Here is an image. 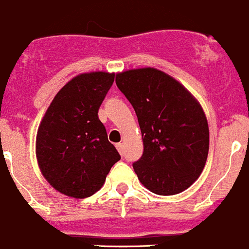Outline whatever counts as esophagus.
Segmentation results:
<instances>
[{
  "label": "esophagus",
  "mask_w": 249,
  "mask_h": 249,
  "mask_svg": "<svg viewBox=\"0 0 249 249\" xmlns=\"http://www.w3.org/2000/svg\"><path fill=\"white\" fill-rule=\"evenodd\" d=\"M116 149L119 150L121 156H124V142H119V144H116Z\"/></svg>",
  "instance_id": "esophagus-1"
}]
</instances>
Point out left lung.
Here are the masks:
<instances>
[{
  "label": "left lung",
  "mask_w": 249,
  "mask_h": 249,
  "mask_svg": "<svg viewBox=\"0 0 249 249\" xmlns=\"http://www.w3.org/2000/svg\"><path fill=\"white\" fill-rule=\"evenodd\" d=\"M116 85L132 104L144 142L133 163L140 183L156 195H176L193 185L208 156L207 119L184 86L152 68L117 73Z\"/></svg>",
  "instance_id": "left-lung-1"
}]
</instances>
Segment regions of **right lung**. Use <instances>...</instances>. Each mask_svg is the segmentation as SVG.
Wrapping results in <instances>:
<instances>
[{"label":"right lung","instance_id":"obj_1","mask_svg":"<svg viewBox=\"0 0 249 249\" xmlns=\"http://www.w3.org/2000/svg\"><path fill=\"white\" fill-rule=\"evenodd\" d=\"M115 73H81L66 83L44 114L36 138L38 166L59 193L89 197L121 159L98 111Z\"/></svg>","mask_w":249,"mask_h":249}]
</instances>
